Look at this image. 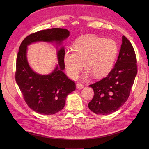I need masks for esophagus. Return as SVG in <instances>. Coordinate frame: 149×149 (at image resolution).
<instances>
[{
	"label": "esophagus",
	"mask_w": 149,
	"mask_h": 149,
	"mask_svg": "<svg viewBox=\"0 0 149 149\" xmlns=\"http://www.w3.org/2000/svg\"><path fill=\"white\" fill-rule=\"evenodd\" d=\"M76 88L79 89H82L84 88V86L83 84H81V83H78L76 84Z\"/></svg>",
	"instance_id": "1"
}]
</instances>
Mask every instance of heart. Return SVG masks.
I'll return each instance as SVG.
<instances>
[{
  "label": "heart",
  "mask_w": 149,
  "mask_h": 149,
  "mask_svg": "<svg viewBox=\"0 0 149 149\" xmlns=\"http://www.w3.org/2000/svg\"><path fill=\"white\" fill-rule=\"evenodd\" d=\"M74 52L66 50L63 64L66 73L73 79L78 78L83 68V76L87 79L94 75L102 78L110 73L118 54V44L113 40L105 39L93 35L81 37L74 44Z\"/></svg>",
  "instance_id": "obj_1"
}]
</instances>
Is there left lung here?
I'll return each mask as SVG.
<instances>
[{"instance_id":"left-lung-1","label":"left lung","mask_w":149,"mask_h":149,"mask_svg":"<svg viewBox=\"0 0 149 149\" xmlns=\"http://www.w3.org/2000/svg\"><path fill=\"white\" fill-rule=\"evenodd\" d=\"M136 53L124 35L117 61L106 77L89 85L94 95L89 109L97 114L107 115L118 111L127 100L137 73Z\"/></svg>"}]
</instances>
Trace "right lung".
I'll use <instances>...</instances> for the list:
<instances>
[{
  "label": "right lung",
  "instance_id": "obj_1",
  "mask_svg": "<svg viewBox=\"0 0 149 149\" xmlns=\"http://www.w3.org/2000/svg\"><path fill=\"white\" fill-rule=\"evenodd\" d=\"M70 36L65 29L53 28L27 36L22 42L17 56L15 80L24 100L31 109L38 114L52 115L63 109L66 98L76 89L75 83L64 73V40ZM36 42L54 43L57 46L58 63L50 74L41 75L30 67L27 60L28 46Z\"/></svg>",
  "mask_w": 149,
  "mask_h": 149
}]
</instances>
